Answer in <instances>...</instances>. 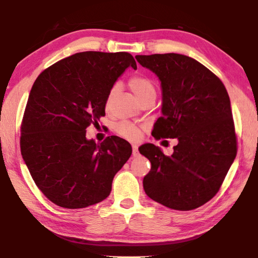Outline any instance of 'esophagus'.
I'll use <instances>...</instances> for the list:
<instances>
[{"label":"esophagus","instance_id":"esophagus-1","mask_svg":"<svg viewBox=\"0 0 258 258\" xmlns=\"http://www.w3.org/2000/svg\"><path fill=\"white\" fill-rule=\"evenodd\" d=\"M133 150V156H138L139 155V146L138 145H133L132 146Z\"/></svg>","mask_w":258,"mask_h":258}]
</instances>
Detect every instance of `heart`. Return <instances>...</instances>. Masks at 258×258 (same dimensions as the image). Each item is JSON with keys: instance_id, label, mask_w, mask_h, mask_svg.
Wrapping results in <instances>:
<instances>
[{"instance_id": "1", "label": "heart", "mask_w": 258, "mask_h": 258, "mask_svg": "<svg viewBox=\"0 0 258 258\" xmlns=\"http://www.w3.org/2000/svg\"><path fill=\"white\" fill-rule=\"evenodd\" d=\"M130 89L133 91L135 96L139 98L140 102L143 101L144 98L150 97V96H155L156 95V90L155 85L153 82L143 75H134L128 81ZM118 90V85H114L111 91L108 92V95L106 97V106L111 104L113 97L116 94ZM116 131L119 135H122L123 138L128 139V140H138L141 135L140 128L136 127L135 125L130 122H120L116 126Z\"/></svg>"}]
</instances>
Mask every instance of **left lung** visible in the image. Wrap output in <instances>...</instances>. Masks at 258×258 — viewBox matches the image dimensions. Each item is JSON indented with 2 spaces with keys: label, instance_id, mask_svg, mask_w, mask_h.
Listing matches in <instances>:
<instances>
[{
  "label": "left lung",
  "instance_id": "obj_1",
  "mask_svg": "<svg viewBox=\"0 0 258 258\" xmlns=\"http://www.w3.org/2000/svg\"><path fill=\"white\" fill-rule=\"evenodd\" d=\"M135 58L161 82L162 116L152 135L178 142L169 156L154 144L140 147L152 164L144 190L172 210H194L215 196L236 156L227 91L215 74L189 56L167 53Z\"/></svg>",
  "mask_w": 258,
  "mask_h": 258
}]
</instances>
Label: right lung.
Listing matches in <instances>:
<instances>
[{
  "label": "right lung",
  "mask_w": 258,
  "mask_h": 258,
  "mask_svg": "<svg viewBox=\"0 0 258 258\" xmlns=\"http://www.w3.org/2000/svg\"><path fill=\"white\" fill-rule=\"evenodd\" d=\"M127 68L138 69L130 53L81 52L43 71L33 84L21 153L54 204L74 210L105 200L132 154V146L117 136L100 144L86 139V128L105 115L108 92Z\"/></svg>",
  "instance_id": "obj_1"
}]
</instances>
